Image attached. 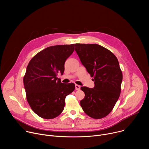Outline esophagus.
Instances as JSON below:
<instances>
[{"label": "esophagus", "mask_w": 149, "mask_h": 149, "mask_svg": "<svg viewBox=\"0 0 149 149\" xmlns=\"http://www.w3.org/2000/svg\"><path fill=\"white\" fill-rule=\"evenodd\" d=\"M80 88H81L80 86H79V85H77V84L75 85V90H79Z\"/></svg>", "instance_id": "1"}]
</instances>
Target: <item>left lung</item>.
I'll list each match as a JSON object with an SVG mask.
<instances>
[{
	"instance_id": "obj_1",
	"label": "left lung",
	"mask_w": 149,
	"mask_h": 149,
	"mask_svg": "<svg viewBox=\"0 0 149 149\" xmlns=\"http://www.w3.org/2000/svg\"><path fill=\"white\" fill-rule=\"evenodd\" d=\"M75 47L95 84L94 88L81 87L85 97L80 105L90 117L104 118L112 111L120 95L123 74L118 61L110 51L97 44H76Z\"/></svg>"
}]
</instances>
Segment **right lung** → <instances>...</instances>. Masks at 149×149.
Wrapping results in <instances>:
<instances>
[{"label": "right lung", "mask_w": 149, "mask_h": 149, "mask_svg": "<svg viewBox=\"0 0 149 149\" xmlns=\"http://www.w3.org/2000/svg\"><path fill=\"white\" fill-rule=\"evenodd\" d=\"M75 44L48 47L35 55L29 61L24 77L28 102L38 116L52 119L65 107L66 97L74 91V83L63 84L58 79L63 75L64 63L73 53Z\"/></svg>", "instance_id": "right-lung-1"}]
</instances>
